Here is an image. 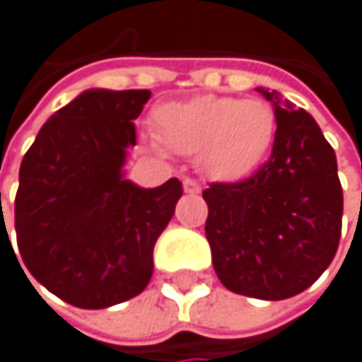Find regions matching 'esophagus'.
<instances>
[{
    "label": "esophagus",
    "mask_w": 362,
    "mask_h": 362,
    "mask_svg": "<svg viewBox=\"0 0 362 362\" xmlns=\"http://www.w3.org/2000/svg\"><path fill=\"white\" fill-rule=\"evenodd\" d=\"M182 185H185V193H189V195H197V193H202L199 182H197V180H193V177H187Z\"/></svg>",
    "instance_id": "esophagus-1"
}]
</instances>
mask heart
I'll return each instance as SVG.
<instances>
[{
  "instance_id": "obj_1",
  "label": "heart",
  "mask_w": 362,
  "mask_h": 362,
  "mask_svg": "<svg viewBox=\"0 0 362 362\" xmlns=\"http://www.w3.org/2000/svg\"><path fill=\"white\" fill-rule=\"evenodd\" d=\"M150 133L169 152L197 156L208 177L242 182L272 152L276 114L261 99L197 95L156 105L150 112Z\"/></svg>"
}]
</instances>
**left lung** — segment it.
Wrapping results in <instances>:
<instances>
[{"label":"left lung","instance_id":"8db88e82","mask_svg":"<svg viewBox=\"0 0 362 362\" xmlns=\"http://www.w3.org/2000/svg\"><path fill=\"white\" fill-rule=\"evenodd\" d=\"M269 160L248 180L210 185L206 238L218 280L238 295L280 301L310 288L331 265L341 235L337 158L318 122L278 90Z\"/></svg>","mask_w":362,"mask_h":362}]
</instances>
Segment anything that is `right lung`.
<instances>
[{"instance_id":"add662e5","label":"right lung","mask_w":362,"mask_h":362,"mask_svg":"<svg viewBox=\"0 0 362 362\" xmlns=\"http://www.w3.org/2000/svg\"><path fill=\"white\" fill-rule=\"evenodd\" d=\"M148 99L150 90L88 88L44 122L23 156L16 244L29 274L69 305L103 310L152 278V250L182 182L141 189L124 177L133 120Z\"/></svg>"}]
</instances>
